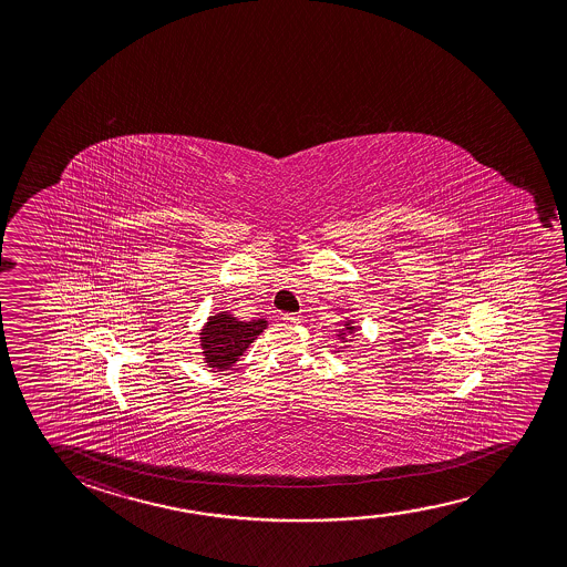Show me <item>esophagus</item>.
I'll return each instance as SVG.
<instances>
[{"label": "esophagus", "instance_id": "34e87169", "mask_svg": "<svg viewBox=\"0 0 567 567\" xmlns=\"http://www.w3.org/2000/svg\"><path fill=\"white\" fill-rule=\"evenodd\" d=\"M282 320L288 322V324H300V320H302V316L300 315H282Z\"/></svg>", "mask_w": 567, "mask_h": 567}]
</instances>
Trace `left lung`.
<instances>
[{"label":"left lung","instance_id":"1","mask_svg":"<svg viewBox=\"0 0 567 567\" xmlns=\"http://www.w3.org/2000/svg\"><path fill=\"white\" fill-rule=\"evenodd\" d=\"M352 332H355V326L352 324V320H348V322L343 324L342 332L338 336H340L342 340H346V336H350Z\"/></svg>","mask_w":567,"mask_h":567}]
</instances>
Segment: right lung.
Listing matches in <instances>:
<instances>
[{
    "label": "right lung",
    "mask_w": 567,
    "mask_h": 567,
    "mask_svg": "<svg viewBox=\"0 0 567 567\" xmlns=\"http://www.w3.org/2000/svg\"><path fill=\"white\" fill-rule=\"evenodd\" d=\"M265 328H267L265 318L243 322L229 312L209 316L199 332L204 362L217 372L229 370L233 363L239 362L243 352L257 340V336Z\"/></svg>",
    "instance_id": "1"
}]
</instances>
